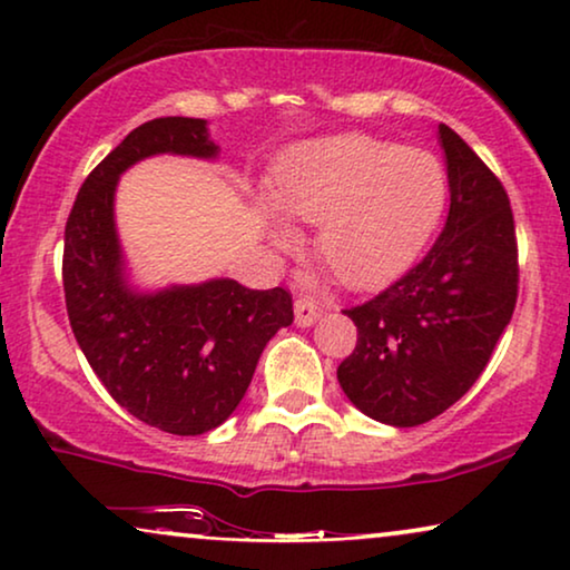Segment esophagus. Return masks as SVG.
<instances>
[{
  "label": "esophagus",
  "mask_w": 570,
  "mask_h": 570,
  "mask_svg": "<svg viewBox=\"0 0 570 570\" xmlns=\"http://www.w3.org/2000/svg\"><path fill=\"white\" fill-rule=\"evenodd\" d=\"M293 308H295V324H298V326H311L324 316L322 303H316L311 298H298V301H295Z\"/></svg>",
  "instance_id": "obj_1"
}]
</instances>
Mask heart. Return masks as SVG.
Masks as SVG:
<instances>
[{
    "label": "heart",
    "mask_w": 570,
    "mask_h": 570,
    "mask_svg": "<svg viewBox=\"0 0 570 570\" xmlns=\"http://www.w3.org/2000/svg\"><path fill=\"white\" fill-rule=\"evenodd\" d=\"M446 174L425 150L365 135L306 139L279 155L267 199L318 223L316 252L350 287H381L412 267L446 207ZM291 244L285 225L272 230Z\"/></svg>",
    "instance_id": "obj_1"
}]
</instances>
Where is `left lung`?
<instances>
[{"mask_svg": "<svg viewBox=\"0 0 570 570\" xmlns=\"http://www.w3.org/2000/svg\"><path fill=\"white\" fill-rule=\"evenodd\" d=\"M449 217L417 267L345 314L357 345L337 368L363 415L423 425L470 392L511 322L519 291L517 230L503 184L470 145L439 127Z\"/></svg>", "mask_w": 570, "mask_h": 570, "instance_id": "8db88e82", "label": "left lung"}]
</instances>
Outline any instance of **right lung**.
I'll return each mask as SVG.
<instances>
[{
  "label": "right lung",
  "mask_w": 570,
  "mask_h": 570,
  "mask_svg": "<svg viewBox=\"0 0 570 570\" xmlns=\"http://www.w3.org/2000/svg\"><path fill=\"white\" fill-rule=\"evenodd\" d=\"M215 160L205 119L163 116L129 131L85 178L65 228L67 314L100 384L129 415L174 435L223 425L244 400L262 350L293 324L283 287L248 291L236 279L139 291L116 233L124 170L153 155Z\"/></svg>",
  "instance_id": "add662e5"
}]
</instances>
